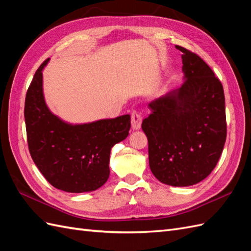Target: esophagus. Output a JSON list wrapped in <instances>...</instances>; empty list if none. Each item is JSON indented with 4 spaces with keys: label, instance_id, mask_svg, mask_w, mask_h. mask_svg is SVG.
Listing matches in <instances>:
<instances>
[{
    "label": "esophagus",
    "instance_id": "34e87169",
    "mask_svg": "<svg viewBox=\"0 0 251 251\" xmlns=\"http://www.w3.org/2000/svg\"><path fill=\"white\" fill-rule=\"evenodd\" d=\"M142 125V117L137 111H133L131 113V127L133 130H139Z\"/></svg>",
    "mask_w": 251,
    "mask_h": 251
}]
</instances>
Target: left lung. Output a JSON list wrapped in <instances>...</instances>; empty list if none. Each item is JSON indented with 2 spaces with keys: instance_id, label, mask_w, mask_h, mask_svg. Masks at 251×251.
Masks as SVG:
<instances>
[{
  "instance_id": "8db88e82",
  "label": "left lung",
  "mask_w": 251,
  "mask_h": 251,
  "mask_svg": "<svg viewBox=\"0 0 251 251\" xmlns=\"http://www.w3.org/2000/svg\"><path fill=\"white\" fill-rule=\"evenodd\" d=\"M183 53L181 87L152 100L143 120L151 171L160 182L189 187L207 178L220 159L227 136L222 82L201 57Z\"/></svg>"
}]
</instances>
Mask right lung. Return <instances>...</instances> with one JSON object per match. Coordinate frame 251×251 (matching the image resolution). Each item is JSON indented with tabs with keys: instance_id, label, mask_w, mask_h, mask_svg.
<instances>
[{
	"instance_id": "obj_1",
	"label": "right lung",
	"mask_w": 251,
	"mask_h": 251,
	"mask_svg": "<svg viewBox=\"0 0 251 251\" xmlns=\"http://www.w3.org/2000/svg\"><path fill=\"white\" fill-rule=\"evenodd\" d=\"M36 71L25 98L24 117L30 156L54 188L69 193L92 192L108 180L112 147L125 140L130 115L71 124L50 110L43 94L42 71Z\"/></svg>"
}]
</instances>
